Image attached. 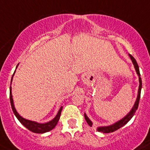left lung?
<instances>
[{
  "instance_id": "1",
  "label": "left lung",
  "mask_w": 150,
  "mask_h": 150,
  "mask_svg": "<svg viewBox=\"0 0 150 150\" xmlns=\"http://www.w3.org/2000/svg\"><path fill=\"white\" fill-rule=\"evenodd\" d=\"M129 57H130V58L132 59V62H133V63H134V68H135L136 72H137V75H138L139 76V82H140V85H139L138 95H137V100H136L135 103H134V107L132 108V110H131L129 114L125 116L122 120H120L119 122H116V123L114 124V125H110V126H105V127L98 128V132H103V133H110V132H115V131L117 130V129H120L121 127H122L123 125H125V124L127 123V122L130 120L132 118V117L134 115V113L136 112V110H137V108H138V105H139V101H140V98H141V87H142V81H141V74H140V70H139V67H138V65H137V61H136L135 59H134L131 54H129ZM84 117L86 121H87V122L88 123V125H90V126H92L93 123H92L91 121L89 120L88 117L86 116V114H84Z\"/></svg>"
}]
</instances>
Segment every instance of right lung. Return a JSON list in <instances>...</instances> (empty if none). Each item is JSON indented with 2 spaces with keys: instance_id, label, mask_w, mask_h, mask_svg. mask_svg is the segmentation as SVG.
Wrapping results in <instances>:
<instances>
[{
  "instance_id": "obj_1",
  "label": "right lung",
  "mask_w": 150,
  "mask_h": 150,
  "mask_svg": "<svg viewBox=\"0 0 150 150\" xmlns=\"http://www.w3.org/2000/svg\"><path fill=\"white\" fill-rule=\"evenodd\" d=\"M15 73V72H14ZM14 73H13V75H14ZM13 77H12L11 81L13 80ZM12 89L11 87H9V99H10V103H11V106H12V109H13V111L14 113V114L16 115V117H17L18 120L20 121L22 125H24L25 127L27 128L28 129H29L30 131H31V132H34V133H45V132H49V131L52 130L56 126V125L57 124L59 121V119L60 117V114H61V111H62V108H63V106H61V108L59 110L58 113L57 114L56 117H54V119H53L52 121H50V122H46V123H43V124H40V123H37L36 122H33V121H30L28 120H25L23 117H21L19 114L17 113L16 111V108L14 107V104H13V96H12V92H11Z\"/></svg>"
}]
</instances>
